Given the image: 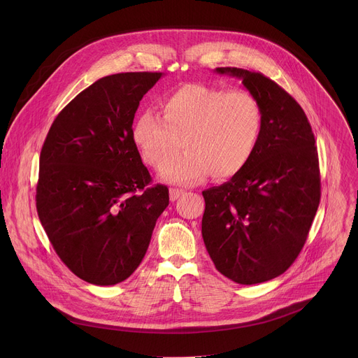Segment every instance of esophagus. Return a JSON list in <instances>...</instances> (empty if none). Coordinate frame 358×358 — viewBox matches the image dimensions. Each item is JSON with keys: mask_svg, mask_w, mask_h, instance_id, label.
<instances>
[{"mask_svg": "<svg viewBox=\"0 0 358 358\" xmlns=\"http://www.w3.org/2000/svg\"><path fill=\"white\" fill-rule=\"evenodd\" d=\"M184 194V189H180V188H170V199L171 201H176L180 195Z\"/></svg>", "mask_w": 358, "mask_h": 358, "instance_id": "1", "label": "esophagus"}]
</instances>
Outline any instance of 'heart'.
Instances as JSON below:
<instances>
[{"label": "heart", "mask_w": 358, "mask_h": 358, "mask_svg": "<svg viewBox=\"0 0 358 358\" xmlns=\"http://www.w3.org/2000/svg\"><path fill=\"white\" fill-rule=\"evenodd\" d=\"M160 116L144 112L131 127L141 157L163 173L167 181L189 184L203 174L225 180L238 174L257 145L262 110L249 92H225L218 87L188 83L160 100Z\"/></svg>", "instance_id": "obj_1"}]
</instances>
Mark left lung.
Returning a JSON list of instances; mask_svg holds the SVG:
<instances>
[{
  "label": "left lung",
  "instance_id": "obj_1",
  "mask_svg": "<svg viewBox=\"0 0 358 358\" xmlns=\"http://www.w3.org/2000/svg\"><path fill=\"white\" fill-rule=\"evenodd\" d=\"M242 80L262 110L245 167L202 191V238L217 268L241 285L271 280L296 261L320 203L315 134L297 101L261 72L217 68Z\"/></svg>",
  "mask_w": 358,
  "mask_h": 358
}]
</instances>
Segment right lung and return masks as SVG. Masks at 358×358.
<instances>
[{"label": "right lung", "instance_id": "right-lung-1", "mask_svg": "<svg viewBox=\"0 0 358 358\" xmlns=\"http://www.w3.org/2000/svg\"><path fill=\"white\" fill-rule=\"evenodd\" d=\"M162 72L105 76L50 126L39 157L36 211L61 261L80 279L109 286L141 264L169 188L151 184L133 141L143 96Z\"/></svg>", "mask_w": 358, "mask_h": 358}]
</instances>
